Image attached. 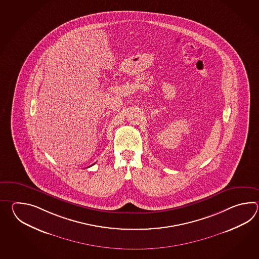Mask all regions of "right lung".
<instances>
[{
	"mask_svg": "<svg viewBox=\"0 0 259 259\" xmlns=\"http://www.w3.org/2000/svg\"><path fill=\"white\" fill-rule=\"evenodd\" d=\"M94 164H95V163H94Z\"/></svg>",
	"mask_w": 259,
	"mask_h": 259,
	"instance_id": "add662e5",
	"label": "right lung"
}]
</instances>
